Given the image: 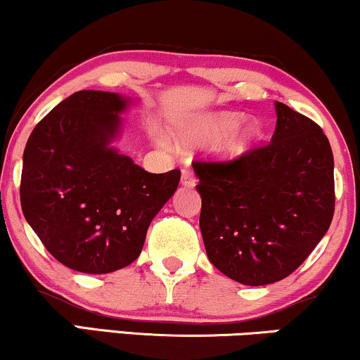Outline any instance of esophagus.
Segmentation results:
<instances>
[{"label": "esophagus", "mask_w": 360, "mask_h": 360, "mask_svg": "<svg viewBox=\"0 0 360 360\" xmlns=\"http://www.w3.org/2000/svg\"><path fill=\"white\" fill-rule=\"evenodd\" d=\"M181 185L187 188H193L197 185V180H195V173L190 170V168H184L181 170Z\"/></svg>", "instance_id": "1"}]
</instances>
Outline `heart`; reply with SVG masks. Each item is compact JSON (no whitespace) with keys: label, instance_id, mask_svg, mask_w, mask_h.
<instances>
[{"label":"heart","instance_id":"heart-1","mask_svg":"<svg viewBox=\"0 0 360 360\" xmlns=\"http://www.w3.org/2000/svg\"><path fill=\"white\" fill-rule=\"evenodd\" d=\"M240 113L232 112H203L181 120H175L168 125L170 140L179 148L212 143L215 157L232 162L243 157L260 139L262 128L259 122L248 120L242 122ZM160 143H165L160 140Z\"/></svg>","mask_w":360,"mask_h":360}]
</instances>
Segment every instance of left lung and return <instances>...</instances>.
Returning a JSON list of instances; mask_svg holds the SVG:
<instances>
[{"label": "left lung", "mask_w": 360, "mask_h": 360, "mask_svg": "<svg viewBox=\"0 0 360 360\" xmlns=\"http://www.w3.org/2000/svg\"><path fill=\"white\" fill-rule=\"evenodd\" d=\"M269 145L233 162H195L208 260L235 282L267 285L307 259L334 217V155L322 128L275 101Z\"/></svg>", "instance_id": "8db88e82"}]
</instances>
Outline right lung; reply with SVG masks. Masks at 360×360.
<instances>
[{
  "instance_id": "add662e5",
  "label": "right lung",
  "mask_w": 360,
  "mask_h": 360,
  "mask_svg": "<svg viewBox=\"0 0 360 360\" xmlns=\"http://www.w3.org/2000/svg\"><path fill=\"white\" fill-rule=\"evenodd\" d=\"M130 105L120 93L77 91L26 143L23 215L46 250L77 272L110 274L139 259L150 224L179 187L180 170L148 173L113 146Z\"/></svg>"
}]
</instances>
